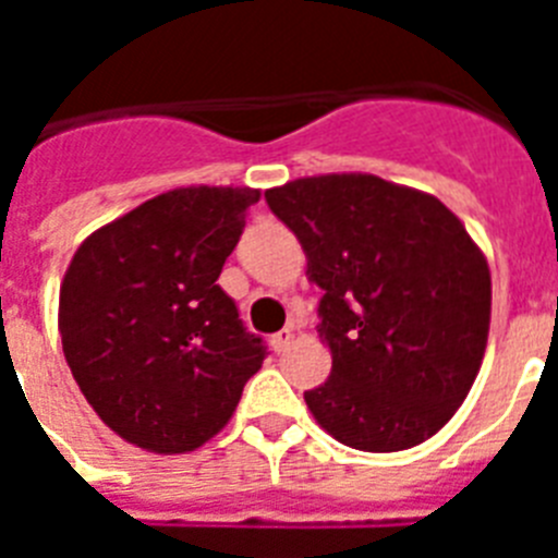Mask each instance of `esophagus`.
<instances>
[{
  "instance_id": "34e87169",
  "label": "esophagus",
  "mask_w": 558,
  "mask_h": 558,
  "mask_svg": "<svg viewBox=\"0 0 558 558\" xmlns=\"http://www.w3.org/2000/svg\"><path fill=\"white\" fill-rule=\"evenodd\" d=\"M290 343H293V329H290V327L279 329V332H276L274 338H270V347H274V352H284V349H288Z\"/></svg>"
}]
</instances>
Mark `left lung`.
Masks as SVG:
<instances>
[{
    "mask_svg": "<svg viewBox=\"0 0 558 558\" xmlns=\"http://www.w3.org/2000/svg\"><path fill=\"white\" fill-rule=\"evenodd\" d=\"M324 290L332 354L310 413L340 445L399 452L436 436L481 372L492 318L486 256L436 195L368 172H329L265 192Z\"/></svg>",
    "mask_w": 558,
    "mask_h": 558,
    "instance_id": "obj_1",
    "label": "left lung"
}]
</instances>
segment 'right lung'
I'll return each instance as SVG.
<instances>
[{
	"mask_svg": "<svg viewBox=\"0 0 558 558\" xmlns=\"http://www.w3.org/2000/svg\"><path fill=\"white\" fill-rule=\"evenodd\" d=\"M259 201L251 186H179L88 234L58 302L63 357L97 416L159 456L229 425L265 360L218 284Z\"/></svg>",
	"mask_w": 558,
	"mask_h": 558,
	"instance_id": "obj_1",
	"label": "right lung"
}]
</instances>
